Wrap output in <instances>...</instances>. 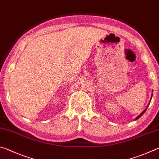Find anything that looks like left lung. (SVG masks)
I'll list each match as a JSON object with an SVG mask.
<instances>
[{
  "instance_id": "obj_1",
  "label": "left lung",
  "mask_w": 159,
  "mask_h": 159,
  "mask_svg": "<svg viewBox=\"0 0 159 159\" xmlns=\"http://www.w3.org/2000/svg\"><path fill=\"white\" fill-rule=\"evenodd\" d=\"M152 98H151V99H150V102H151V100H152ZM150 102H149V103H150ZM148 106H149V105H148ZM146 110H147V109H144V111H142V112L141 113V114H139V115L138 116V117H137V118H135V120H137V119H138V118H140V117L142 116V115H143V114H144V112H145V111H146Z\"/></svg>"
}]
</instances>
